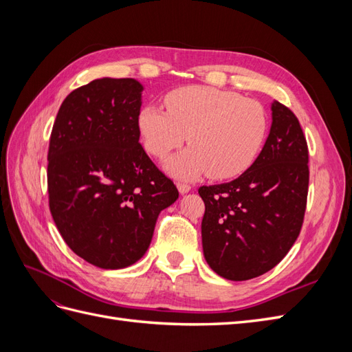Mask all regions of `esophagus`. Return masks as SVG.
Returning <instances> with one entry per match:
<instances>
[{
    "mask_svg": "<svg viewBox=\"0 0 352 352\" xmlns=\"http://www.w3.org/2000/svg\"><path fill=\"white\" fill-rule=\"evenodd\" d=\"M177 189H179L180 194H186L190 190V185L185 184V182H177Z\"/></svg>",
    "mask_w": 352,
    "mask_h": 352,
    "instance_id": "34e87169",
    "label": "esophagus"
}]
</instances>
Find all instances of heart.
Returning a JSON list of instances; mask_svg holds the SVG:
<instances>
[{
	"label": "heart",
	"instance_id": "b5f03b06",
	"mask_svg": "<svg viewBox=\"0 0 352 352\" xmlns=\"http://www.w3.org/2000/svg\"><path fill=\"white\" fill-rule=\"evenodd\" d=\"M167 111L145 105L138 127L146 151L164 158L186 141L192 145L170 158L166 167L179 177L207 173L230 179L248 170L267 135L263 105L233 91L211 87H185L168 92Z\"/></svg>",
	"mask_w": 352,
	"mask_h": 352
}]
</instances>
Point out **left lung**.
<instances>
[{
    "instance_id": "8db88e82",
    "label": "left lung",
    "mask_w": 352,
    "mask_h": 352,
    "mask_svg": "<svg viewBox=\"0 0 352 352\" xmlns=\"http://www.w3.org/2000/svg\"><path fill=\"white\" fill-rule=\"evenodd\" d=\"M272 111L267 141L247 172L232 182L198 189L206 204L204 257L229 280L272 270L302 228L310 180L307 140L292 110L274 101Z\"/></svg>"
}]
</instances>
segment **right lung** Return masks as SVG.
I'll return each mask as SVG.
<instances>
[{"mask_svg": "<svg viewBox=\"0 0 352 352\" xmlns=\"http://www.w3.org/2000/svg\"><path fill=\"white\" fill-rule=\"evenodd\" d=\"M141 92L131 78L83 85L63 101L50 138L51 216L69 248L101 269L140 260L179 197L140 144Z\"/></svg>", "mask_w": 352, "mask_h": 352, "instance_id": "add662e5", "label": "right lung"}]
</instances>
